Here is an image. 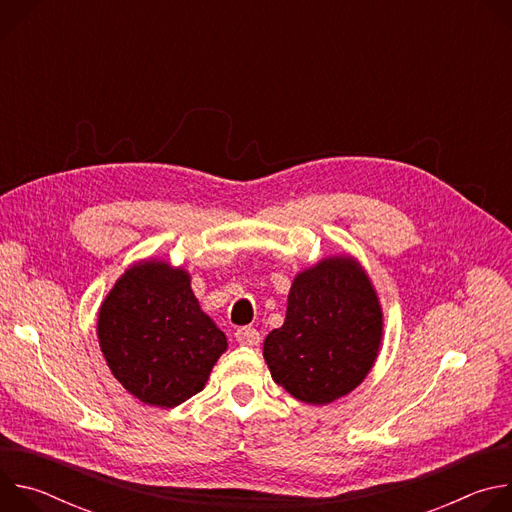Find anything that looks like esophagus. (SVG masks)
I'll use <instances>...</instances> for the list:
<instances>
[{"label": "esophagus", "instance_id": "obj_1", "mask_svg": "<svg viewBox=\"0 0 512 512\" xmlns=\"http://www.w3.org/2000/svg\"><path fill=\"white\" fill-rule=\"evenodd\" d=\"M235 338H237V342L243 344V346H257L259 340H261V334H259L255 328H251V326H243V328L237 330Z\"/></svg>", "mask_w": 512, "mask_h": 512}]
</instances>
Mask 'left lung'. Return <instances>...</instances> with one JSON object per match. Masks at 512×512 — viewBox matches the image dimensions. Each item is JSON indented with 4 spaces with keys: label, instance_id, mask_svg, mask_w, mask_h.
<instances>
[{
    "label": "left lung",
    "instance_id": "obj_1",
    "mask_svg": "<svg viewBox=\"0 0 512 512\" xmlns=\"http://www.w3.org/2000/svg\"><path fill=\"white\" fill-rule=\"evenodd\" d=\"M377 289L350 255H328L289 287L285 320L263 340L273 381L308 405H328L373 371L383 344Z\"/></svg>",
    "mask_w": 512,
    "mask_h": 512
}]
</instances>
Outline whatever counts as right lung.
Returning a JSON list of instances; mask_svg holds the SVG:
<instances>
[{
	"label": "right lung",
	"mask_w": 512,
	"mask_h": 512,
	"mask_svg": "<svg viewBox=\"0 0 512 512\" xmlns=\"http://www.w3.org/2000/svg\"><path fill=\"white\" fill-rule=\"evenodd\" d=\"M182 265L131 263L101 302L97 338L111 375L143 405L174 409L204 389L227 336L202 312Z\"/></svg>",
	"instance_id": "right-lung-1"
}]
</instances>
